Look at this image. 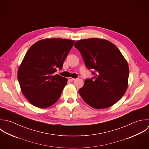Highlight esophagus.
Listing matches in <instances>:
<instances>
[{
  "mask_svg": "<svg viewBox=\"0 0 149 149\" xmlns=\"http://www.w3.org/2000/svg\"><path fill=\"white\" fill-rule=\"evenodd\" d=\"M69 80H70V81H74V80H75V79L72 78V77H69Z\"/></svg>",
  "mask_w": 149,
  "mask_h": 149,
  "instance_id": "obj_1",
  "label": "esophagus"
}]
</instances>
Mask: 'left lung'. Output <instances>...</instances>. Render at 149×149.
Here are the masks:
<instances>
[{"mask_svg":"<svg viewBox=\"0 0 149 149\" xmlns=\"http://www.w3.org/2000/svg\"><path fill=\"white\" fill-rule=\"evenodd\" d=\"M74 47L94 75L79 90L83 99L95 109L115 104L126 92L129 76L128 63L120 51L110 42L98 38L79 40Z\"/></svg>","mask_w":149,"mask_h":149,"instance_id":"1","label":"left lung"}]
</instances>
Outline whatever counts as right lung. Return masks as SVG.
<instances>
[{
    "label": "right lung",
    "mask_w": 149,
    "mask_h": 149,
    "mask_svg": "<svg viewBox=\"0 0 149 149\" xmlns=\"http://www.w3.org/2000/svg\"><path fill=\"white\" fill-rule=\"evenodd\" d=\"M74 43L65 39H43L27 51L17 77L22 93L32 104L46 108L59 98L68 79L55 72L62 69Z\"/></svg>",
    "instance_id": "obj_1"
}]
</instances>
